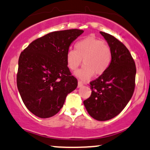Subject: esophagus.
<instances>
[{"label":"esophagus","instance_id":"34e87169","mask_svg":"<svg viewBox=\"0 0 150 150\" xmlns=\"http://www.w3.org/2000/svg\"><path fill=\"white\" fill-rule=\"evenodd\" d=\"M83 86V83L81 81H78V87H82Z\"/></svg>","mask_w":150,"mask_h":150}]
</instances>
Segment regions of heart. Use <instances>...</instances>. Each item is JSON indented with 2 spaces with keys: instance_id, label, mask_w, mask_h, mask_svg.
Returning a JSON list of instances; mask_svg holds the SVG:
<instances>
[{
  "instance_id": "b5f03b06",
  "label": "heart",
  "mask_w": 150,
  "mask_h": 150,
  "mask_svg": "<svg viewBox=\"0 0 150 150\" xmlns=\"http://www.w3.org/2000/svg\"><path fill=\"white\" fill-rule=\"evenodd\" d=\"M67 64L72 71H76L81 64L84 65L76 76L82 79L91 78L94 73L101 75L110 67L112 60V52L110 45L93 35L79 40L75 50L67 52Z\"/></svg>"
}]
</instances>
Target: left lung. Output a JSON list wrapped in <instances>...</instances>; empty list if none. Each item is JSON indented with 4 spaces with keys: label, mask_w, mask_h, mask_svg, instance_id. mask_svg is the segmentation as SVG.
<instances>
[{
    "label": "left lung",
    "mask_w": 150,
    "mask_h": 150,
    "mask_svg": "<svg viewBox=\"0 0 150 150\" xmlns=\"http://www.w3.org/2000/svg\"><path fill=\"white\" fill-rule=\"evenodd\" d=\"M100 33L112 49V63L105 73L90 82L92 92L83 104L91 117L103 121L117 116L131 100L135 90L136 67L124 43L109 33Z\"/></svg>",
    "instance_id": "obj_1"
}]
</instances>
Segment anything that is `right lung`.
<instances>
[{
  "instance_id": "1",
  "label": "right lung",
  "mask_w": 150,
  "mask_h": 150,
  "mask_svg": "<svg viewBox=\"0 0 150 150\" xmlns=\"http://www.w3.org/2000/svg\"><path fill=\"white\" fill-rule=\"evenodd\" d=\"M83 33L73 29L51 32L37 38L21 52L17 88L26 108L40 118L55 115L78 81L67 64L72 42Z\"/></svg>"
}]
</instances>
